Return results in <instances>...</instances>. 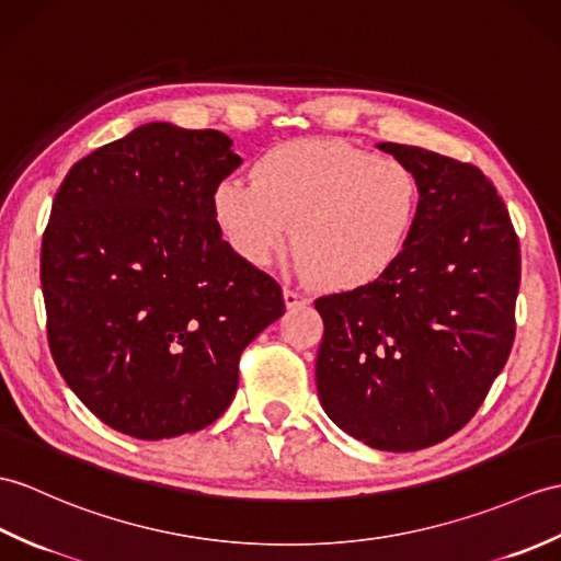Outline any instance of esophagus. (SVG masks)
<instances>
[{
    "label": "esophagus",
    "mask_w": 561,
    "mask_h": 561,
    "mask_svg": "<svg viewBox=\"0 0 561 561\" xmlns=\"http://www.w3.org/2000/svg\"><path fill=\"white\" fill-rule=\"evenodd\" d=\"M308 298L304 294H298L294 289H284V304L286 308H298V306H306Z\"/></svg>",
    "instance_id": "obj_1"
}]
</instances>
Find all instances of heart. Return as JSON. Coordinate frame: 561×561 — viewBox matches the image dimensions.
<instances>
[{
	"instance_id": "b5f03b06",
	"label": "heart",
	"mask_w": 561,
	"mask_h": 561,
	"mask_svg": "<svg viewBox=\"0 0 561 561\" xmlns=\"http://www.w3.org/2000/svg\"><path fill=\"white\" fill-rule=\"evenodd\" d=\"M213 213L231 249L260 267L284 249L294 225L298 270L351 291L401 257L419 213V184L394 158L334 140H294L257 160L255 181L221 179Z\"/></svg>"
}]
</instances>
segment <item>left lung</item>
I'll return each instance as SVG.
<instances>
[{
  "label": "left lung",
  "instance_id": "8db88e82",
  "mask_svg": "<svg viewBox=\"0 0 561 561\" xmlns=\"http://www.w3.org/2000/svg\"><path fill=\"white\" fill-rule=\"evenodd\" d=\"M382 152L419 184L411 239L392 270L320 296L316 380L324 413L382 451L433 447L473 419L514 344L518 239L478 167L399 142Z\"/></svg>",
  "mask_w": 561,
  "mask_h": 561
}]
</instances>
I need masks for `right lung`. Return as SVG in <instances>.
<instances>
[{
    "label": "right lung",
    "instance_id": "1",
    "mask_svg": "<svg viewBox=\"0 0 561 561\" xmlns=\"http://www.w3.org/2000/svg\"><path fill=\"white\" fill-rule=\"evenodd\" d=\"M231 138L152 122L78 160L51 203L41 282L64 380L138 439L227 411L243 348L282 318L279 284L221 239L213 191Z\"/></svg>",
    "mask_w": 561,
    "mask_h": 561
}]
</instances>
